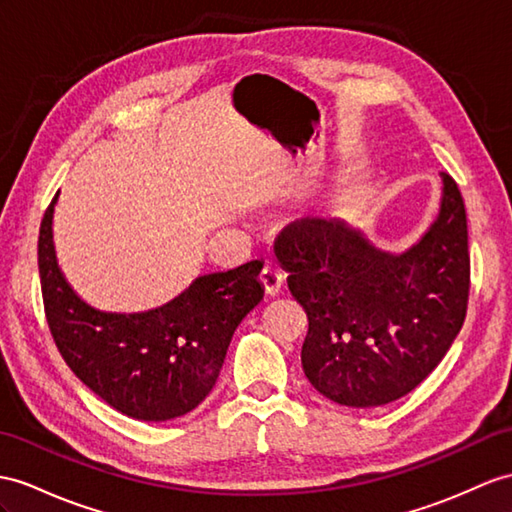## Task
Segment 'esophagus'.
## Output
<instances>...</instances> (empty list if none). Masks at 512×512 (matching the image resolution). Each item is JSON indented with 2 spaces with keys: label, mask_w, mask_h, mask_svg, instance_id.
Segmentation results:
<instances>
[{
  "label": "esophagus",
  "mask_w": 512,
  "mask_h": 512,
  "mask_svg": "<svg viewBox=\"0 0 512 512\" xmlns=\"http://www.w3.org/2000/svg\"><path fill=\"white\" fill-rule=\"evenodd\" d=\"M260 282H263L267 295H278L282 291L284 276L276 267H265L263 271H260Z\"/></svg>",
  "instance_id": "1"
}]
</instances>
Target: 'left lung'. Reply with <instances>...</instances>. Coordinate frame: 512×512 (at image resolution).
<instances>
[{"label": "left lung", "instance_id": "left-lung-1", "mask_svg": "<svg viewBox=\"0 0 512 512\" xmlns=\"http://www.w3.org/2000/svg\"><path fill=\"white\" fill-rule=\"evenodd\" d=\"M439 217L402 254L343 219L302 217L276 241L289 291L308 315L302 367L328 400L373 408L426 380L463 328L469 299L465 202L441 173Z\"/></svg>", "mask_w": 512, "mask_h": 512}]
</instances>
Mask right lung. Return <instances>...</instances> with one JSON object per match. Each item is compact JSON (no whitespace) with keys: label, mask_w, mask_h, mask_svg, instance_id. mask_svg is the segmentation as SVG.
<instances>
[{"label":"right lung","mask_w":512,"mask_h":512,"mask_svg":"<svg viewBox=\"0 0 512 512\" xmlns=\"http://www.w3.org/2000/svg\"><path fill=\"white\" fill-rule=\"evenodd\" d=\"M56 199L41 221L39 273L58 352L121 415L167 421L191 413L213 391L234 330L265 295L258 280L263 260L199 276L158 308L106 313L78 297L58 267Z\"/></svg>","instance_id":"1"}]
</instances>
